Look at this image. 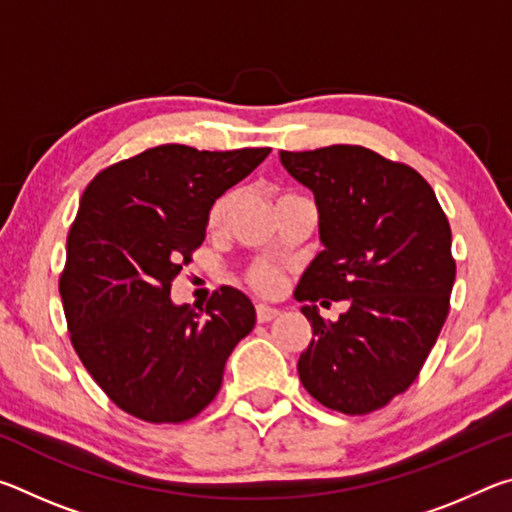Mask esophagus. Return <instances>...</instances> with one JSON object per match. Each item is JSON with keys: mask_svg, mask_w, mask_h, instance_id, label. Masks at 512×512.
I'll use <instances>...</instances> for the list:
<instances>
[{"mask_svg": "<svg viewBox=\"0 0 512 512\" xmlns=\"http://www.w3.org/2000/svg\"><path fill=\"white\" fill-rule=\"evenodd\" d=\"M280 316V311L275 307H268V305H257V320L259 323H268V320H273Z\"/></svg>", "mask_w": 512, "mask_h": 512, "instance_id": "obj_1", "label": "esophagus"}]
</instances>
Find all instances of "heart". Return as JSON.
Wrapping results in <instances>:
<instances>
[{"label":"heart","mask_w":512,"mask_h":512,"mask_svg":"<svg viewBox=\"0 0 512 512\" xmlns=\"http://www.w3.org/2000/svg\"><path fill=\"white\" fill-rule=\"evenodd\" d=\"M232 203H235V194H232V192L216 198L214 205L210 207V214H207V225H210V228H219V225L225 221V216H228ZM248 282L255 291L268 296V293H275L277 289L282 287V275L273 266L255 264L248 271Z\"/></svg>","instance_id":"1"}]
</instances>
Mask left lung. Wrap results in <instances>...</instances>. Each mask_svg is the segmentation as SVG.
I'll use <instances>...</instances> for the list:
<instances>
[{"instance_id": "1", "label": "left lung", "mask_w": 512, "mask_h": 512, "mask_svg": "<svg viewBox=\"0 0 512 512\" xmlns=\"http://www.w3.org/2000/svg\"><path fill=\"white\" fill-rule=\"evenodd\" d=\"M280 160L314 192L325 246L293 293L314 329L300 381L327 409L366 415L413 384L445 325L456 277L449 221L418 171L363 146ZM332 299L349 302L334 324L315 307Z\"/></svg>"}]
</instances>
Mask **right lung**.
Here are the masks:
<instances>
[{
  "mask_svg": "<svg viewBox=\"0 0 512 512\" xmlns=\"http://www.w3.org/2000/svg\"><path fill=\"white\" fill-rule=\"evenodd\" d=\"M268 153L162 144L103 169L83 192L60 298L76 354L121 411L185 422L219 393L225 361L255 327L253 302L221 287L194 311L173 305L171 282L203 244L216 198Z\"/></svg>",
  "mask_w": 512,
  "mask_h": 512,
  "instance_id": "obj_1",
  "label": "right lung"
}]
</instances>
